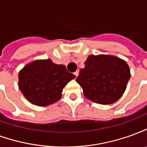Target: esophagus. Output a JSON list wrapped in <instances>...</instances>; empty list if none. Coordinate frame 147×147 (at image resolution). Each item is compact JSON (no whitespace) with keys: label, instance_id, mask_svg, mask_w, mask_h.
<instances>
[{"label":"esophagus","instance_id":"obj_1","mask_svg":"<svg viewBox=\"0 0 147 147\" xmlns=\"http://www.w3.org/2000/svg\"><path fill=\"white\" fill-rule=\"evenodd\" d=\"M74 75H75V76H78V75H79V71H75V72H74Z\"/></svg>","mask_w":147,"mask_h":147}]
</instances>
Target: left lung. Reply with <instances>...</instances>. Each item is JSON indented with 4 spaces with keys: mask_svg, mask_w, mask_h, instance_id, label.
Here are the masks:
<instances>
[{
    "mask_svg": "<svg viewBox=\"0 0 147 147\" xmlns=\"http://www.w3.org/2000/svg\"><path fill=\"white\" fill-rule=\"evenodd\" d=\"M81 68L76 82L90 101L108 105L117 102L131 77L126 62L114 56L90 55Z\"/></svg>",
    "mask_w": 147,
    "mask_h": 147,
    "instance_id": "obj_1",
    "label": "left lung"
}]
</instances>
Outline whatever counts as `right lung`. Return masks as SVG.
<instances>
[{"label": "right lung", "mask_w": 147, "mask_h": 147, "mask_svg": "<svg viewBox=\"0 0 147 147\" xmlns=\"http://www.w3.org/2000/svg\"><path fill=\"white\" fill-rule=\"evenodd\" d=\"M76 76L50 59L31 62L19 74V87L26 98L39 106L51 105L61 98L63 88Z\"/></svg>", "instance_id": "1"}]
</instances>
